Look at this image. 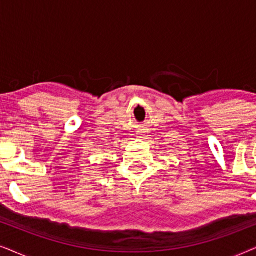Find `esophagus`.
I'll return each instance as SVG.
<instances>
[{"mask_svg": "<svg viewBox=\"0 0 256 256\" xmlns=\"http://www.w3.org/2000/svg\"><path fill=\"white\" fill-rule=\"evenodd\" d=\"M140 135H143V134H140Z\"/></svg>", "mask_w": 256, "mask_h": 256, "instance_id": "34e87169", "label": "esophagus"}]
</instances>
